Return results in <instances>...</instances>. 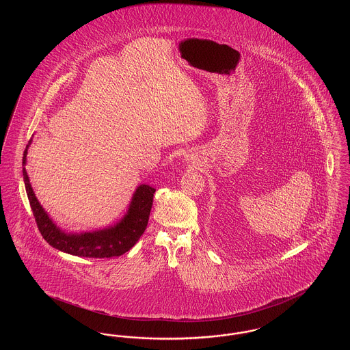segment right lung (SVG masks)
I'll list each match as a JSON object with an SVG mask.
<instances>
[{"mask_svg": "<svg viewBox=\"0 0 350 350\" xmlns=\"http://www.w3.org/2000/svg\"><path fill=\"white\" fill-rule=\"evenodd\" d=\"M29 146L23 153V165H26ZM22 172L27 198L33 210L36 226L43 239L56 250L89 258L118 257L131 250L147 228L153 194L156 191L148 185L137 186L127 214L116 226L93 232L66 233L52 221L39 200H36L25 167Z\"/></svg>", "mask_w": 350, "mask_h": 350, "instance_id": "obj_1", "label": "right lung"}]
</instances>
